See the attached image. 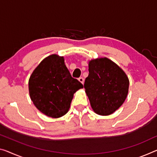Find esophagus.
I'll list each match as a JSON object with an SVG mask.
<instances>
[{"label": "esophagus", "mask_w": 157, "mask_h": 157, "mask_svg": "<svg viewBox=\"0 0 157 157\" xmlns=\"http://www.w3.org/2000/svg\"><path fill=\"white\" fill-rule=\"evenodd\" d=\"M78 81H80L82 84H83V83H84L83 78H82V77H80V78H78Z\"/></svg>", "instance_id": "34e87169"}]
</instances>
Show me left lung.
I'll return each mask as SVG.
<instances>
[{"label": "left lung", "instance_id": "left-lung-1", "mask_svg": "<svg viewBox=\"0 0 157 157\" xmlns=\"http://www.w3.org/2000/svg\"><path fill=\"white\" fill-rule=\"evenodd\" d=\"M88 71L84 88L93 110L101 116L113 114L128 93L129 79L126 73L107 57L89 61Z\"/></svg>", "mask_w": 157, "mask_h": 157}]
</instances>
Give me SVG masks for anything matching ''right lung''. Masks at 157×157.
<instances>
[{"instance_id": "1", "label": "right lung", "mask_w": 157, "mask_h": 157, "mask_svg": "<svg viewBox=\"0 0 157 157\" xmlns=\"http://www.w3.org/2000/svg\"><path fill=\"white\" fill-rule=\"evenodd\" d=\"M83 88L81 83L71 77L64 57L56 54L43 59L29 80L33 105L43 114L55 119L68 112L74 94Z\"/></svg>"}]
</instances>
